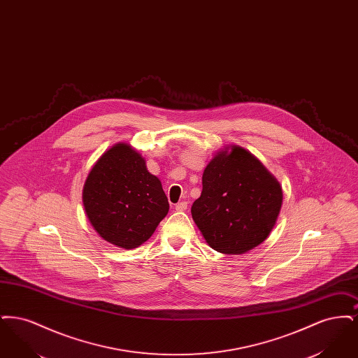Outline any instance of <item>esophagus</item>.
Listing matches in <instances>:
<instances>
[{
  "instance_id": "1",
  "label": "esophagus",
  "mask_w": 358,
  "mask_h": 358,
  "mask_svg": "<svg viewBox=\"0 0 358 358\" xmlns=\"http://www.w3.org/2000/svg\"><path fill=\"white\" fill-rule=\"evenodd\" d=\"M187 201H181V203H178V204L176 205V209H177V210H180V212H182V210H187Z\"/></svg>"
}]
</instances>
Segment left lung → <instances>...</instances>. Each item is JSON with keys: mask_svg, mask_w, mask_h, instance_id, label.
<instances>
[{"mask_svg": "<svg viewBox=\"0 0 358 358\" xmlns=\"http://www.w3.org/2000/svg\"><path fill=\"white\" fill-rule=\"evenodd\" d=\"M282 200V187L264 165L245 149L231 146L206 165L192 217L215 251L238 255L268 238Z\"/></svg>", "mask_w": 358, "mask_h": 358, "instance_id": "8db88e82", "label": "left lung"}]
</instances>
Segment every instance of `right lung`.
Wrapping results in <instances>:
<instances>
[{"mask_svg":"<svg viewBox=\"0 0 358 358\" xmlns=\"http://www.w3.org/2000/svg\"><path fill=\"white\" fill-rule=\"evenodd\" d=\"M83 205L99 236L126 250L143 244L169 212L161 181L127 143L114 145L92 166Z\"/></svg>","mask_w":358,"mask_h":358,"instance_id":"right-lung-1","label":"right lung"}]
</instances>
